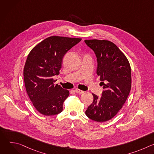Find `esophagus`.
I'll use <instances>...</instances> for the list:
<instances>
[{"mask_svg": "<svg viewBox=\"0 0 154 154\" xmlns=\"http://www.w3.org/2000/svg\"><path fill=\"white\" fill-rule=\"evenodd\" d=\"M74 91H75V93H79V94H83V93H84V91H83L80 90H79V89H75Z\"/></svg>", "mask_w": 154, "mask_h": 154, "instance_id": "1", "label": "esophagus"}]
</instances>
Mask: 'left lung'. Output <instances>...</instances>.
<instances>
[{"label": "left lung", "mask_w": 154, "mask_h": 154, "mask_svg": "<svg viewBox=\"0 0 154 154\" xmlns=\"http://www.w3.org/2000/svg\"><path fill=\"white\" fill-rule=\"evenodd\" d=\"M85 42L96 55V72L103 89L100 97L92 94L93 102L85 114L94 121L105 122L118 113L128 97L131 84L130 65L125 55L113 42L99 39Z\"/></svg>", "instance_id": "left-lung-1"}]
</instances>
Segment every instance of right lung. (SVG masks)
Masks as SVG:
<instances>
[{"instance_id": "right-lung-1", "label": "right lung", "mask_w": 154, "mask_h": 154, "mask_svg": "<svg viewBox=\"0 0 154 154\" xmlns=\"http://www.w3.org/2000/svg\"><path fill=\"white\" fill-rule=\"evenodd\" d=\"M81 38L52 36L44 39L30 52L24 68L27 94L34 107L45 116L55 115L63 110L69 91L56 84L52 77L60 74L62 60Z\"/></svg>"}]
</instances>
